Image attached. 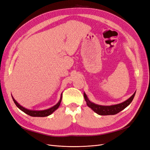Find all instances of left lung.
I'll return each mask as SVG.
<instances>
[{"label": "left lung", "mask_w": 150, "mask_h": 150, "mask_svg": "<svg viewBox=\"0 0 150 150\" xmlns=\"http://www.w3.org/2000/svg\"><path fill=\"white\" fill-rule=\"evenodd\" d=\"M135 93L136 92H134L132 96L125 101L111 106H102L95 104L89 100L85 93H84V97L88 106L91 109H92L95 112H96L99 115H114L120 112L122 110H123L125 108H126L132 102L134 97Z\"/></svg>", "instance_id": "8db88e82"}]
</instances>
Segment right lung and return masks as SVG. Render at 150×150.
Returning <instances> with one entry per match:
<instances>
[{
    "mask_svg": "<svg viewBox=\"0 0 150 150\" xmlns=\"http://www.w3.org/2000/svg\"><path fill=\"white\" fill-rule=\"evenodd\" d=\"M62 93H61L59 101H58V103L56 104V105H54V106L50 108L49 109H47V110H39H39H28V109H26V108H24L23 106L20 105V104L15 100V99L13 98L12 96V98L13 102H14L16 105L17 106V107L19 109H20L22 111L25 112V114L28 115L30 116H33V117H45V116H48L50 115H51L52 112H54L59 107L60 104L61 103V100H62Z\"/></svg>",
    "mask_w": 150,
    "mask_h": 150,
    "instance_id": "right-lung-1",
    "label": "right lung"
}]
</instances>
